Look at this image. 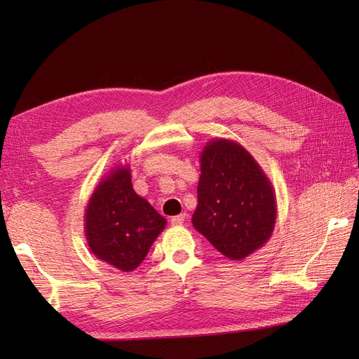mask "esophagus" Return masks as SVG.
<instances>
[{
  "mask_svg": "<svg viewBox=\"0 0 359 359\" xmlns=\"http://www.w3.org/2000/svg\"><path fill=\"white\" fill-rule=\"evenodd\" d=\"M185 219H187V215H179V216H174V217L171 219V224H172L174 226H180V225H184Z\"/></svg>",
  "mask_w": 359,
  "mask_h": 359,
  "instance_id": "34e87169",
  "label": "esophagus"
}]
</instances>
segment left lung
<instances>
[{"mask_svg":"<svg viewBox=\"0 0 359 359\" xmlns=\"http://www.w3.org/2000/svg\"><path fill=\"white\" fill-rule=\"evenodd\" d=\"M193 225L231 261L255 253L270 239L276 197L262 168L239 143L205 144Z\"/></svg>","mask_w":359,"mask_h":359,"instance_id":"left-lung-1","label":"left lung"}]
</instances>
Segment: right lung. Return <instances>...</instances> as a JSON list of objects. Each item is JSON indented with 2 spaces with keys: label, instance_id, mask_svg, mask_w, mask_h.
I'll list each match as a JSON object with an SVG mask.
<instances>
[{
  "label": "right lung",
  "instance_id": "obj_1",
  "mask_svg": "<svg viewBox=\"0 0 359 359\" xmlns=\"http://www.w3.org/2000/svg\"><path fill=\"white\" fill-rule=\"evenodd\" d=\"M166 219L134 191L129 166L106 174L89 199L85 233L90 251L121 271H133L147 257Z\"/></svg>",
  "mask_w": 359,
  "mask_h": 359
}]
</instances>
